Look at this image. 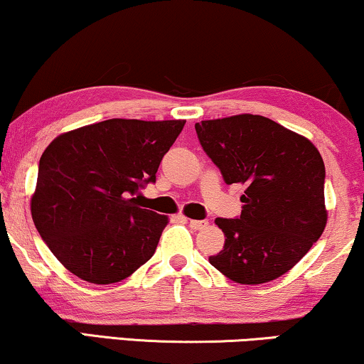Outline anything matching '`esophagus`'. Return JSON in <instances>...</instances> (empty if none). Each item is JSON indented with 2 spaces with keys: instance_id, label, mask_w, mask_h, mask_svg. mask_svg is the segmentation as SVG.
<instances>
[{
  "instance_id": "obj_1",
  "label": "esophagus",
  "mask_w": 364,
  "mask_h": 364,
  "mask_svg": "<svg viewBox=\"0 0 364 364\" xmlns=\"http://www.w3.org/2000/svg\"><path fill=\"white\" fill-rule=\"evenodd\" d=\"M187 223L191 225V228H193V230H202L203 227L208 225L207 220H192V218H187Z\"/></svg>"
}]
</instances>
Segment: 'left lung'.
<instances>
[{
    "instance_id": "8db88e82",
    "label": "left lung",
    "mask_w": 364,
    "mask_h": 364,
    "mask_svg": "<svg viewBox=\"0 0 364 364\" xmlns=\"http://www.w3.org/2000/svg\"><path fill=\"white\" fill-rule=\"evenodd\" d=\"M225 183H242L238 218H215L225 245L208 262L232 282L260 285L296 265L326 227L325 164L311 141L253 114L196 124Z\"/></svg>"
}]
</instances>
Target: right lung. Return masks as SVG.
Here are the masks:
<instances>
[{"instance_id": "right-lung-1", "label": "right lung", "mask_w": 364, "mask_h": 364, "mask_svg": "<svg viewBox=\"0 0 364 364\" xmlns=\"http://www.w3.org/2000/svg\"><path fill=\"white\" fill-rule=\"evenodd\" d=\"M183 124L107 119L64 132L46 147L31 215L69 272L109 285L151 260L168 218L139 207L134 196L156 182Z\"/></svg>"}]
</instances>
